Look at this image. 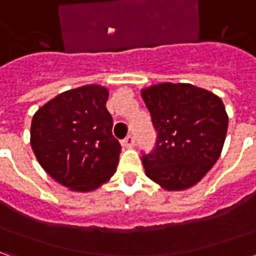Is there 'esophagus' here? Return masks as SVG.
<instances>
[{
    "label": "esophagus",
    "instance_id": "1",
    "mask_svg": "<svg viewBox=\"0 0 256 256\" xmlns=\"http://www.w3.org/2000/svg\"><path fill=\"white\" fill-rule=\"evenodd\" d=\"M134 142H136V140H134V136L128 134L126 138L122 140V146H124V148H132V146H134Z\"/></svg>",
    "mask_w": 256,
    "mask_h": 256
}]
</instances>
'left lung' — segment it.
I'll use <instances>...</instances> for the list:
<instances>
[{
    "mask_svg": "<svg viewBox=\"0 0 256 256\" xmlns=\"http://www.w3.org/2000/svg\"><path fill=\"white\" fill-rule=\"evenodd\" d=\"M156 142L142 154L145 174L166 190L198 184L218 160L228 132L220 97L188 84H160L142 90Z\"/></svg>",
    "mask_w": 256,
    "mask_h": 256,
    "instance_id": "1",
    "label": "left lung"
}]
</instances>
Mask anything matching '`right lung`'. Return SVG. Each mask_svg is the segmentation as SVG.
I'll use <instances>...</instances> for the list:
<instances>
[{"label":"right lung","mask_w":256,"mask_h":256,"mask_svg":"<svg viewBox=\"0 0 256 256\" xmlns=\"http://www.w3.org/2000/svg\"><path fill=\"white\" fill-rule=\"evenodd\" d=\"M108 90L86 84L41 106L31 122V148L58 184L90 192L116 172L120 144L112 136Z\"/></svg>","instance_id":"obj_1"}]
</instances>
